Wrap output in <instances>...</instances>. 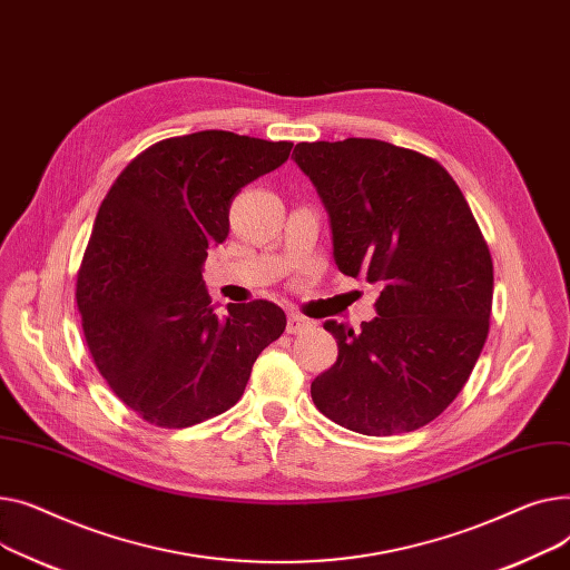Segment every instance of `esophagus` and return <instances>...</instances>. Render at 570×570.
Here are the masks:
<instances>
[{"mask_svg": "<svg viewBox=\"0 0 570 570\" xmlns=\"http://www.w3.org/2000/svg\"><path fill=\"white\" fill-rule=\"evenodd\" d=\"M313 324L306 320V317H301V315H287V333H304V331H308Z\"/></svg>", "mask_w": 570, "mask_h": 570, "instance_id": "1", "label": "esophagus"}]
</instances>
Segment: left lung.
Masks as SVG:
<instances>
[{"label":"left lung","instance_id":"obj_1","mask_svg":"<svg viewBox=\"0 0 570 570\" xmlns=\"http://www.w3.org/2000/svg\"><path fill=\"white\" fill-rule=\"evenodd\" d=\"M317 188L333 259L382 287L377 317L324 328L338 358L315 377V407L347 430L386 438L438 419L470 380L490 328L492 257L444 167L382 140L298 142Z\"/></svg>","mask_w":570,"mask_h":570}]
</instances>
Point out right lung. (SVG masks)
Segmentation results:
<instances>
[{"label":"right lung","mask_w":570,"mask_h":570,"mask_svg":"<svg viewBox=\"0 0 570 570\" xmlns=\"http://www.w3.org/2000/svg\"><path fill=\"white\" fill-rule=\"evenodd\" d=\"M289 151L229 130L167 138L132 158L100 205L76 287L82 331L98 373L147 423L188 428L237 405L255 358L285 331L272 301L218 315L203 264L227 237L234 195Z\"/></svg>","instance_id":"add662e5"}]
</instances>
